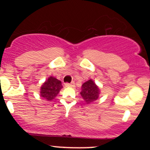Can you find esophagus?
Instances as JSON below:
<instances>
[{"label":"esophagus","mask_w":150,"mask_h":150,"mask_svg":"<svg viewBox=\"0 0 150 150\" xmlns=\"http://www.w3.org/2000/svg\"><path fill=\"white\" fill-rule=\"evenodd\" d=\"M65 87H73L75 86V83H74V82H72L71 83H65Z\"/></svg>","instance_id":"obj_1"}]
</instances>
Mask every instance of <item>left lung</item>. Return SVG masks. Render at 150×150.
I'll return each mask as SVG.
<instances>
[{
	"label": "left lung",
	"mask_w": 150,
	"mask_h": 150,
	"mask_svg": "<svg viewBox=\"0 0 150 150\" xmlns=\"http://www.w3.org/2000/svg\"><path fill=\"white\" fill-rule=\"evenodd\" d=\"M100 93L101 91L99 87L96 85L94 80L90 79L82 84L80 94L86 104H89L97 100Z\"/></svg>",
	"instance_id": "8db88e82"
}]
</instances>
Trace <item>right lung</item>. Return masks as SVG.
I'll use <instances>...</instances> for the list:
<instances>
[{
    "mask_svg": "<svg viewBox=\"0 0 150 150\" xmlns=\"http://www.w3.org/2000/svg\"><path fill=\"white\" fill-rule=\"evenodd\" d=\"M62 88L61 81L56 77L50 76L41 87L40 96L46 101H51L56 97Z\"/></svg>",
    "mask_w": 150,
    "mask_h": 150,
    "instance_id": "1",
    "label": "right lung"
}]
</instances>
